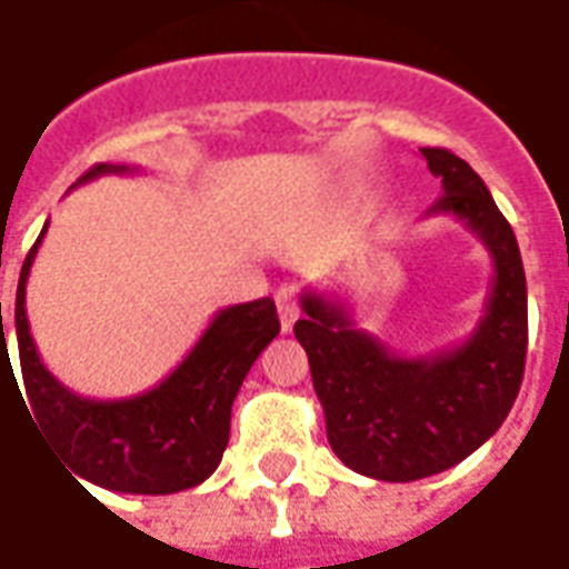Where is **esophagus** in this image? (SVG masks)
Returning <instances> with one entry per match:
<instances>
[{
    "instance_id": "34e87169",
    "label": "esophagus",
    "mask_w": 569,
    "mask_h": 569,
    "mask_svg": "<svg viewBox=\"0 0 569 569\" xmlns=\"http://www.w3.org/2000/svg\"><path fill=\"white\" fill-rule=\"evenodd\" d=\"M277 313H280V329L283 332H292V326L298 320V301H296V292L283 286L280 292H277Z\"/></svg>"
}]
</instances>
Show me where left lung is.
I'll return each instance as SVG.
<instances>
[{"instance_id": "obj_1", "label": "left lung", "mask_w": 569, "mask_h": 569, "mask_svg": "<svg viewBox=\"0 0 569 569\" xmlns=\"http://www.w3.org/2000/svg\"><path fill=\"white\" fill-rule=\"evenodd\" d=\"M443 197L428 216H452L490 252L492 283L475 332L452 348L391 351L360 329L351 305L308 289L296 323L308 351L329 447L372 480H422L468 459L506 422L527 357V277L515 230L471 166L422 147Z\"/></svg>"}]
</instances>
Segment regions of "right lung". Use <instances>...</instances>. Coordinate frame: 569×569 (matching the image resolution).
Wrapping results in <instances>:
<instances>
[{"label":"right lung","instance_id":"right-lung-1","mask_svg":"<svg viewBox=\"0 0 569 569\" xmlns=\"http://www.w3.org/2000/svg\"><path fill=\"white\" fill-rule=\"evenodd\" d=\"M126 172H138V169L98 162L77 184H86L101 174ZM46 230L49 224L42 228L23 261L18 298H14V332H18L23 388L30 400L27 412H33L30 419L39 422L46 440L61 452V459H67L79 478L94 487L166 496L202 483L224 456L230 437V407L237 400L246 372L280 332L273 298H256L246 305L221 308L188 357L150 391L119 397V400L82 397L51 376L30 336L27 280ZM2 363L8 379H14V369L8 363L6 332L0 345V372Z\"/></svg>","mask_w":569,"mask_h":569}]
</instances>
